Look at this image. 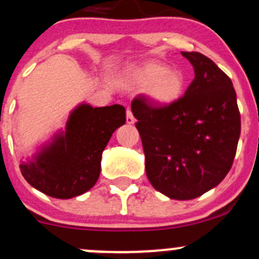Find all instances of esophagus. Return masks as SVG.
<instances>
[{
  "label": "esophagus",
  "mask_w": 259,
  "mask_h": 259,
  "mask_svg": "<svg viewBox=\"0 0 259 259\" xmlns=\"http://www.w3.org/2000/svg\"><path fill=\"white\" fill-rule=\"evenodd\" d=\"M135 117H133V114H132V112H131V109H127V116H126V122L128 124H133L135 123Z\"/></svg>",
  "instance_id": "obj_1"
}]
</instances>
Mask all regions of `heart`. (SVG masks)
Instances as JSON below:
<instances>
[{
  "mask_svg": "<svg viewBox=\"0 0 259 259\" xmlns=\"http://www.w3.org/2000/svg\"><path fill=\"white\" fill-rule=\"evenodd\" d=\"M124 78L132 85L142 88L147 101L156 107L174 106L185 93L184 74L160 61L146 60L131 65L124 70Z\"/></svg>",
  "mask_w": 259,
  "mask_h": 259,
  "instance_id": "obj_1",
  "label": "heart"
}]
</instances>
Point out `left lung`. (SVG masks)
Listing matches in <instances>:
<instances>
[{
  "label": "left lung",
  "instance_id": "left-lung-1",
  "mask_svg": "<svg viewBox=\"0 0 259 259\" xmlns=\"http://www.w3.org/2000/svg\"><path fill=\"white\" fill-rule=\"evenodd\" d=\"M181 54L195 73L183 98L162 108L140 96L131 108L151 185L170 199L190 200L215 188L229 172L240 113L229 76L203 54Z\"/></svg>",
  "mask_w": 259,
  "mask_h": 259
}]
</instances>
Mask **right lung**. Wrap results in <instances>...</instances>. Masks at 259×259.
<instances>
[{
	"mask_svg": "<svg viewBox=\"0 0 259 259\" xmlns=\"http://www.w3.org/2000/svg\"><path fill=\"white\" fill-rule=\"evenodd\" d=\"M124 123L126 109L121 104H79L69 114L65 130L22 161V176L51 198L71 199L87 193L99 178L102 152L114 131Z\"/></svg>",
	"mask_w": 259,
	"mask_h": 259,
	"instance_id": "right-lung-1",
	"label": "right lung"
}]
</instances>
